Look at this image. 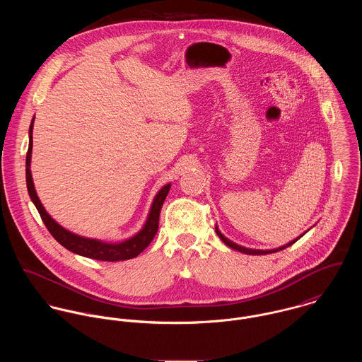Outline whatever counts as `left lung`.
I'll return each mask as SVG.
<instances>
[{
  "label": "left lung",
  "instance_id": "left-lung-1",
  "mask_svg": "<svg viewBox=\"0 0 362 362\" xmlns=\"http://www.w3.org/2000/svg\"><path fill=\"white\" fill-rule=\"evenodd\" d=\"M216 234L220 237V240L227 245V247H230V248H233V250H235V251H240V252H243V254H247V255H266V254H272V252H277V251H281V250H284V248H287V247H290V245H293L298 238H296L294 241H291V243H288L287 245H283V247H280V248H276V250H266V251H262V250H251V248H245V247H241V245H238V244H235V243H233V241H230L228 238H226L221 233H220V230L216 227Z\"/></svg>",
  "mask_w": 362,
  "mask_h": 362
}]
</instances>
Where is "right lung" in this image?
<instances>
[{
    "label": "right lung",
    "instance_id": "right-lung-1",
    "mask_svg": "<svg viewBox=\"0 0 362 362\" xmlns=\"http://www.w3.org/2000/svg\"><path fill=\"white\" fill-rule=\"evenodd\" d=\"M32 132H33V119L29 128V149L26 155V185H28V192L35 204L36 209L39 210V214L50 231L52 237L68 251L78 254L85 258L96 259V260H104V262H118V260H127V259L135 258L138 257L155 238L156 233L158 230V217H160V210L164 204V199L170 191L171 184L164 185L155 197L153 204L151 206V211L148 214L146 223L142 227V230L135 234L134 237L122 241V243H104L100 240H93V238H86L81 237L78 234H74L64 227H61L52 216L46 211V209L42 205L32 178L30 173V160H32Z\"/></svg>",
    "mask_w": 362,
    "mask_h": 362
}]
</instances>
